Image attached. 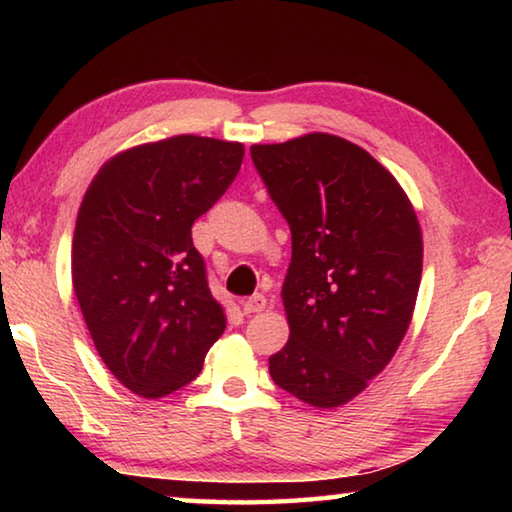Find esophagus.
<instances>
[{
  "label": "esophagus",
  "instance_id": "1",
  "mask_svg": "<svg viewBox=\"0 0 512 512\" xmlns=\"http://www.w3.org/2000/svg\"><path fill=\"white\" fill-rule=\"evenodd\" d=\"M241 309H244V314H259L266 309V298L262 293H255V296L241 300Z\"/></svg>",
  "mask_w": 512,
  "mask_h": 512
}]
</instances>
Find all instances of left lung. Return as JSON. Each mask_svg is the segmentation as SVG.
<instances>
[{
	"instance_id": "obj_1",
	"label": "left lung",
	"mask_w": 512,
	"mask_h": 512,
	"mask_svg": "<svg viewBox=\"0 0 512 512\" xmlns=\"http://www.w3.org/2000/svg\"><path fill=\"white\" fill-rule=\"evenodd\" d=\"M250 155L291 228L289 341L268 370L300 402L336 409L366 391L411 325L418 216L393 173L339 135L253 144Z\"/></svg>"
}]
</instances>
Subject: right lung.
Segmentation results:
<instances>
[{
	"label": "right lung",
	"mask_w": 512,
	"mask_h": 512,
	"mask_svg": "<svg viewBox=\"0 0 512 512\" xmlns=\"http://www.w3.org/2000/svg\"><path fill=\"white\" fill-rule=\"evenodd\" d=\"M244 144L173 135L112 155L85 192L72 284L99 357L128 391L158 400L198 377L225 329L192 241Z\"/></svg>",
	"instance_id": "1"
}]
</instances>
